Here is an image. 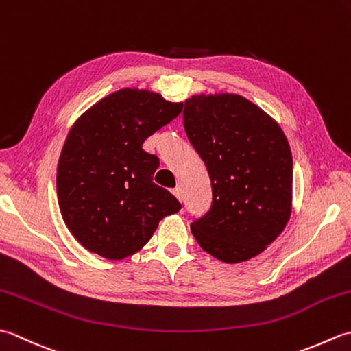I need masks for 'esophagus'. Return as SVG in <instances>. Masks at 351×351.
Masks as SVG:
<instances>
[{"instance_id":"esophagus-1","label":"esophagus","mask_w":351,"mask_h":351,"mask_svg":"<svg viewBox=\"0 0 351 351\" xmlns=\"http://www.w3.org/2000/svg\"><path fill=\"white\" fill-rule=\"evenodd\" d=\"M171 193H173V196L180 200V202H182V190L181 189H173L171 190Z\"/></svg>"}]
</instances>
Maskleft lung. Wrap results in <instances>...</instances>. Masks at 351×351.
I'll return each instance as SVG.
<instances>
[{
	"instance_id": "obj_1",
	"label": "left lung",
	"mask_w": 351,
	"mask_h": 351,
	"mask_svg": "<svg viewBox=\"0 0 351 351\" xmlns=\"http://www.w3.org/2000/svg\"><path fill=\"white\" fill-rule=\"evenodd\" d=\"M184 128L204 160L213 204L191 232L206 253L238 264L263 253L293 208V155L279 123L235 93L193 95Z\"/></svg>"
}]
</instances>
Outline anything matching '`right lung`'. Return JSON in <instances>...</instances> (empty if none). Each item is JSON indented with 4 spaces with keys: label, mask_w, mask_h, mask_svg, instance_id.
I'll use <instances>...</instances> for the list:
<instances>
[{
    "label": "right lung",
    "mask_w": 351,
    "mask_h": 351,
    "mask_svg": "<svg viewBox=\"0 0 351 351\" xmlns=\"http://www.w3.org/2000/svg\"><path fill=\"white\" fill-rule=\"evenodd\" d=\"M181 110L182 102L125 87L72 125L57 166V196L66 226L88 252L113 261L131 256L160 220L181 210L154 184L158 156L141 147Z\"/></svg>",
    "instance_id": "add662e5"
}]
</instances>
